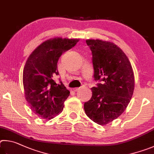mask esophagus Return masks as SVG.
Masks as SVG:
<instances>
[{
	"label": "esophagus",
	"mask_w": 154,
	"mask_h": 154,
	"mask_svg": "<svg viewBox=\"0 0 154 154\" xmlns=\"http://www.w3.org/2000/svg\"><path fill=\"white\" fill-rule=\"evenodd\" d=\"M80 87H76V88H73V91H75H75H79V89H80Z\"/></svg>",
	"instance_id": "obj_1"
}]
</instances>
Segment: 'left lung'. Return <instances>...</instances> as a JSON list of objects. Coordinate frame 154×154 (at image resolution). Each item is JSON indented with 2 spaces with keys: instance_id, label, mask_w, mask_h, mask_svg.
Returning a JSON list of instances; mask_svg holds the SVG:
<instances>
[{
  "instance_id": "left-lung-1",
  "label": "left lung",
  "mask_w": 154,
  "mask_h": 154,
  "mask_svg": "<svg viewBox=\"0 0 154 154\" xmlns=\"http://www.w3.org/2000/svg\"><path fill=\"white\" fill-rule=\"evenodd\" d=\"M93 55L94 79L101 80L93 87L92 97L84 105L93 122L106 125L125 112L133 96L134 76L127 56L114 42L99 39L86 40Z\"/></svg>"
}]
</instances>
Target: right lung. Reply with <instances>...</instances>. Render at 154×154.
<instances>
[{
  "label": "right lung",
  "mask_w": 154,
  "mask_h": 154,
  "mask_svg": "<svg viewBox=\"0 0 154 154\" xmlns=\"http://www.w3.org/2000/svg\"><path fill=\"white\" fill-rule=\"evenodd\" d=\"M79 38H53L45 40L33 51L23 71L26 100L35 114L51 120L63 109L69 91L63 83L57 85V61L62 53L76 45Z\"/></svg>",
  "instance_id": "obj_1"
}]
</instances>
